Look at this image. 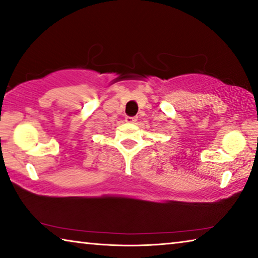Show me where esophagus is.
<instances>
[{
  "mask_svg": "<svg viewBox=\"0 0 258 258\" xmlns=\"http://www.w3.org/2000/svg\"><path fill=\"white\" fill-rule=\"evenodd\" d=\"M137 120V117H134V116H126V121H127V123H134V121Z\"/></svg>",
  "mask_w": 258,
  "mask_h": 258,
  "instance_id": "34e87169",
  "label": "esophagus"
}]
</instances>
